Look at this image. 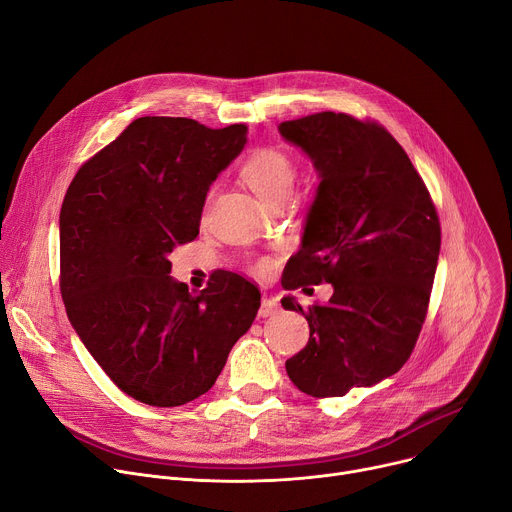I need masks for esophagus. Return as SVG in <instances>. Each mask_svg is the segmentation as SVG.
Masks as SVG:
<instances>
[{
    "mask_svg": "<svg viewBox=\"0 0 512 512\" xmlns=\"http://www.w3.org/2000/svg\"><path fill=\"white\" fill-rule=\"evenodd\" d=\"M279 309H281V305H279L277 299H274V297H264L262 303H260L258 316L260 318H270V316H274V313H279Z\"/></svg>",
    "mask_w": 512,
    "mask_h": 512,
    "instance_id": "obj_1",
    "label": "esophagus"
}]
</instances>
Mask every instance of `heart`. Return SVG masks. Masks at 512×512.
Masks as SVG:
<instances>
[{
	"label": "heart",
	"mask_w": 512,
	"mask_h": 512,
	"mask_svg": "<svg viewBox=\"0 0 512 512\" xmlns=\"http://www.w3.org/2000/svg\"><path fill=\"white\" fill-rule=\"evenodd\" d=\"M244 180L270 205L287 201L295 186V164L291 155L279 147L254 149L242 166ZM268 260L256 262L258 272H266Z\"/></svg>",
	"instance_id": "1"
}]
</instances>
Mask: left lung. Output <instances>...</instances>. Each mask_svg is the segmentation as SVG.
<instances>
[{
    "instance_id": "left-lung-1",
    "label": "left lung",
    "mask_w": 512,
    "mask_h": 512,
    "mask_svg": "<svg viewBox=\"0 0 512 512\" xmlns=\"http://www.w3.org/2000/svg\"><path fill=\"white\" fill-rule=\"evenodd\" d=\"M318 172L299 252L283 274L287 291L330 283L326 305L299 311L309 340L285 367L307 396L338 398L398 373L426 318L441 250L430 194L402 145L381 125L316 112L279 125Z\"/></svg>"
}]
</instances>
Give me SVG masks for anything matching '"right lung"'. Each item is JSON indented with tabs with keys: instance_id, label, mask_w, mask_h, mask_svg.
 I'll return each instance as SVG.
<instances>
[{
	"instance_id": "1",
	"label": "right lung",
	"mask_w": 512,
	"mask_h": 512,
	"mask_svg": "<svg viewBox=\"0 0 512 512\" xmlns=\"http://www.w3.org/2000/svg\"><path fill=\"white\" fill-rule=\"evenodd\" d=\"M246 141V125L141 116L67 188L59 215L67 318L137 402L172 408L203 396L256 318L260 291L240 274L221 272L201 293L170 277V254L199 235L207 192Z\"/></svg>"
}]
</instances>
